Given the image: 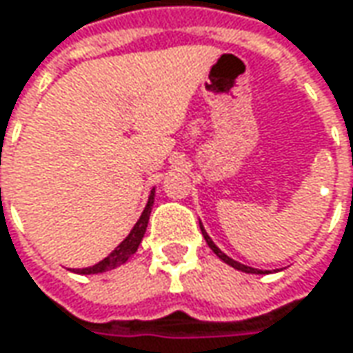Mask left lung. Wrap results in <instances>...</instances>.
I'll list each match as a JSON object with an SVG mask.
<instances>
[{"label": "left lung", "instance_id": "left-lung-1", "mask_svg": "<svg viewBox=\"0 0 353 353\" xmlns=\"http://www.w3.org/2000/svg\"><path fill=\"white\" fill-rule=\"evenodd\" d=\"M200 230H202V236H204V239H206V243H208V248H210V250L214 251V253H216V255H218V257H220V259H222L224 263L232 265L234 269H237V271H243V273H257V275H259V273H263V271H259V269H253V267H248V265L237 263V261H234L232 257H228V255H225L224 251L218 250V245H216V243L212 241L210 236L206 234V230H204V225H202V224H200Z\"/></svg>", "mask_w": 353, "mask_h": 353}]
</instances>
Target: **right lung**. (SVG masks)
<instances>
[{"mask_svg": "<svg viewBox=\"0 0 353 353\" xmlns=\"http://www.w3.org/2000/svg\"><path fill=\"white\" fill-rule=\"evenodd\" d=\"M153 202H155V188L151 190V196L149 202L143 210L141 218L137 220V224L133 225V230L129 232V236L117 245L116 250L112 251L105 259H102L100 263L86 267V269H76V273H82V275H94V273H103V271H110V269H116L121 263H125L129 257L137 251L139 243H141L143 236H145V230L149 224V216H151V208H153Z\"/></svg>", "mask_w": 353, "mask_h": 353, "instance_id": "1", "label": "right lung"}]
</instances>
